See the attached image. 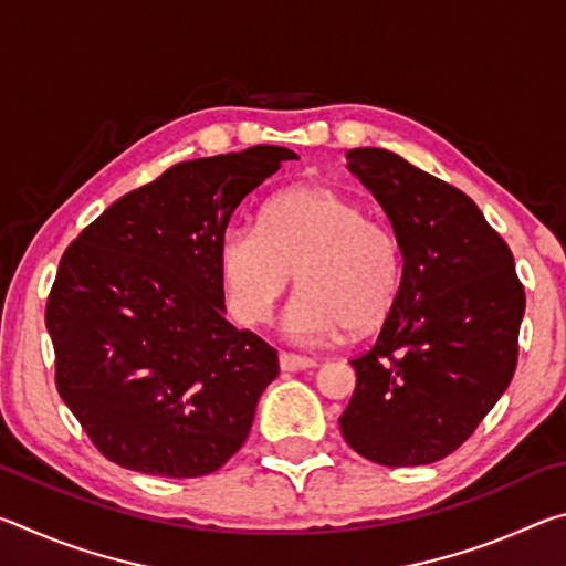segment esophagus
Listing matches in <instances>:
<instances>
[{"label":"esophagus","instance_id":"esophagus-1","mask_svg":"<svg viewBox=\"0 0 566 566\" xmlns=\"http://www.w3.org/2000/svg\"><path fill=\"white\" fill-rule=\"evenodd\" d=\"M280 367H282V371H302V369L317 367V361H314L312 357H302V354L282 352L280 354Z\"/></svg>","mask_w":566,"mask_h":566}]
</instances>
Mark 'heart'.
Returning <instances> with one entry per match:
<instances>
[{
  "mask_svg": "<svg viewBox=\"0 0 566 566\" xmlns=\"http://www.w3.org/2000/svg\"><path fill=\"white\" fill-rule=\"evenodd\" d=\"M229 310L262 324L290 290L286 332L327 342L344 329L367 332L387 319L401 286V249L385 222L337 189L304 185L264 205L260 227L232 224L219 239Z\"/></svg>",
  "mask_w": 566,
  "mask_h": 566,
  "instance_id": "obj_1",
  "label": "heart"
}]
</instances>
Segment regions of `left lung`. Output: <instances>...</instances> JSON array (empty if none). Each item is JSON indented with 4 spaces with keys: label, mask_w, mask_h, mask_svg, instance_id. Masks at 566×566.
I'll return each instance as SVG.
<instances>
[{
    "label": "left lung",
    "mask_w": 566,
    "mask_h": 566,
    "mask_svg": "<svg viewBox=\"0 0 566 566\" xmlns=\"http://www.w3.org/2000/svg\"><path fill=\"white\" fill-rule=\"evenodd\" d=\"M347 159L395 227L405 266L377 342L349 359L357 389L342 437L369 462L432 464L510 387L524 284L512 249L462 189L389 149H349Z\"/></svg>",
    "instance_id": "8db88e82"
}]
</instances>
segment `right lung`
Instances as JSON below:
<instances>
[{"instance_id":"right-lung-1","label":"right lung","mask_w":566,"mask_h":566,"mask_svg":"<svg viewBox=\"0 0 566 566\" xmlns=\"http://www.w3.org/2000/svg\"><path fill=\"white\" fill-rule=\"evenodd\" d=\"M286 147L179 161L64 249L46 296L54 385L92 444L124 469L217 472L252 429L276 349L229 324L219 239Z\"/></svg>"}]
</instances>
